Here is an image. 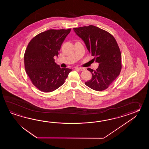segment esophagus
I'll use <instances>...</instances> for the list:
<instances>
[{
	"instance_id": "esophagus-1",
	"label": "esophagus",
	"mask_w": 149,
	"mask_h": 149,
	"mask_svg": "<svg viewBox=\"0 0 149 149\" xmlns=\"http://www.w3.org/2000/svg\"><path fill=\"white\" fill-rule=\"evenodd\" d=\"M75 69H76V70H80V71H84V70H85V68H78V67H76V68H75Z\"/></svg>"
}]
</instances>
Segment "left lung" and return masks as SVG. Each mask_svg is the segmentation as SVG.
Returning a JSON list of instances; mask_svg holds the SVG:
<instances>
[{
    "label": "left lung",
    "instance_id": "obj_1",
    "mask_svg": "<svg viewBox=\"0 0 149 149\" xmlns=\"http://www.w3.org/2000/svg\"><path fill=\"white\" fill-rule=\"evenodd\" d=\"M73 30L99 63L96 70L87 69L92 78L85 82L86 85L96 91L108 88L121 69V52L116 39L108 32L94 25L74 28Z\"/></svg>",
    "mask_w": 149,
    "mask_h": 149
}]
</instances>
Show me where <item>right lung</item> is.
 Wrapping results in <instances>:
<instances>
[{
  "instance_id": "1",
  "label": "right lung",
  "mask_w": 149,
  "mask_h": 149,
  "mask_svg": "<svg viewBox=\"0 0 149 149\" xmlns=\"http://www.w3.org/2000/svg\"><path fill=\"white\" fill-rule=\"evenodd\" d=\"M69 29H51L32 38L24 54L26 73L32 84L40 91L51 92L62 85L69 73V68H61L55 62Z\"/></svg>"
}]
</instances>
